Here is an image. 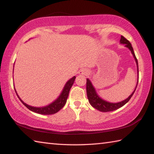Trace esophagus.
<instances>
[{
  "label": "esophagus",
  "instance_id": "obj_1",
  "mask_svg": "<svg viewBox=\"0 0 154 154\" xmlns=\"http://www.w3.org/2000/svg\"><path fill=\"white\" fill-rule=\"evenodd\" d=\"M79 73L81 75H88L90 74V72L88 71V69H81Z\"/></svg>",
  "mask_w": 154,
  "mask_h": 154
}]
</instances>
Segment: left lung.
Here are the masks:
<instances>
[{"label":"left lung","mask_w":154,"mask_h":154,"mask_svg":"<svg viewBox=\"0 0 154 154\" xmlns=\"http://www.w3.org/2000/svg\"><path fill=\"white\" fill-rule=\"evenodd\" d=\"M120 43L122 44H125V46L126 48H128L130 51L132 52V55H133L134 58L136 61V63L137 65V72H138V82H139V67H138V61L137 59L135 56L134 52L133 50V48H132L131 43L129 42L128 40H127L126 38L123 36H121V38H120ZM138 82L137 83L136 88H135L134 90L133 91L131 94H130L128 98H127L126 100H124L123 101H121L119 103H109L107 102V101L104 100L103 99L99 97V96L96 93L95 88H94L92 85V83H91L89 79H87V82H86V91H87V96H88V100H89V103H90V105H92L94 108H95L97 109V110L102 111V112H109V111H115L116 109H118L119 108L123 106L125 104H126L128 101L130 100V99L131 98L132 95L134 94V93L136 90V88L137 87V84Z\"/></svg>","instance_id":"8db88e82"}]
</instances>
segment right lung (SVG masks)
I'll list each match as a JSON object with an SVG mask.
<instances>
[{"label": "right lung", "instance_id": "add662e5", "mask_svg": "<svg viewBox=\"0 0 154 154\" xmlns=\"http://www.w3.org/2000/svg\"><path fill=\"white\" fill-rule=\"evenodd\" d=\"M75 78H76V77L74 76L73 77H72L71 79H70L69 81H68L66 84H65L63 90H62V92L60 94V95L59 96V97L57 98L55 101H54L53 103L49 104V105L43 106V107H35V106H30L27 105V104H26L25 103L23 102L22 100H21V98L19 97V96L17 95L16 90H15V88L14 89L15 91V93H16V94L17 96V97L19 98L21 102L23 103V105L24 106H26L29 110L38 114L51 115V114L56 113L58 111H59L62 107H63L65 104H66L68 96H69V91L71 90L72 84H73Z\"/></svg>", "mask_w": 154, "mask_h": 154}]
</instances>
